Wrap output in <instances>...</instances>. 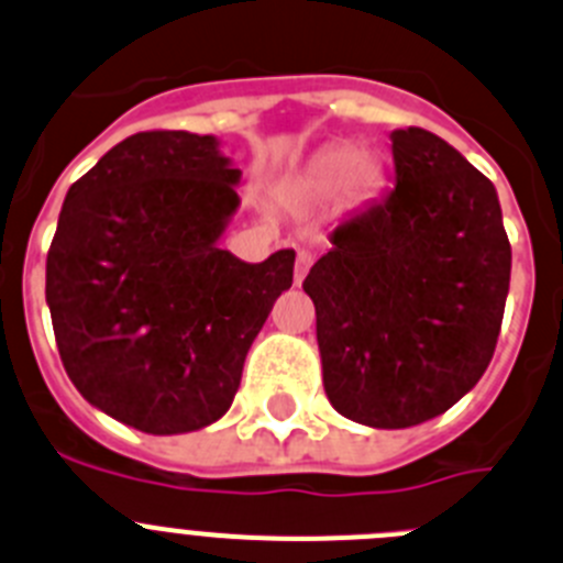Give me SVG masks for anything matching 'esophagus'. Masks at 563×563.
I'll use <instances>...</instances> for the list:
<instances>
[{
  "instance_id": "obj_1",
  "label": "esophagus",
  "mask_w": 563,
  "mask_h": 563,
  "mask_svg": "<svg viewBox=\"0 0 563 563\" xmlns=\"http://www.w3.org/2000/svg\"><path fill=\"white\" fill-rule=\"evenodd\" d=\"M311 264H313V257H311V252H299L297 255V272H294V283H302L306 280V275H308V269H311Z\"/></svg>"
}]
</instances>
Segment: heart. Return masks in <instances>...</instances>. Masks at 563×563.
<instances>
[{"mask_svg": "<svg viewBox=\"0 0 563 563\" xmlns=\"http://www.w3.org/2000/svg\"><path fill=\"white\" fill-rule=\"evenodd\" d=\"M383 183H386V166L380 157L372 152H355L346 144H333L313 157L299 186L308 197L328 199L341 194L346 205H361L375 197Z\"/></svg>", "mask_w": 563, "mask_h": 563, "instance_id": "b5f03b06", "label": "heart"}]
</instances>
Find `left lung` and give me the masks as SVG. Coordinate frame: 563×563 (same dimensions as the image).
I'll return each instance as SVG.
<instances>
[{"label":"left lung","instance_id":"left-lung-1","mask_svg":"<svg viewBox=\"0 0 563 563\" xmlns=\"http://www.w3.org/2000/svg\"><path fill=\"white\" fill-rule=\"evenodd\" d=\"M397 186L308 272L330 406L366 428L439 417L495 355L511 244L492 180L428 130L391 133Z\"/></svg>","mask_w":563,"mask_h":563}]
</instances>
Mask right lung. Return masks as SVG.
Masks as SVG:
<instances>
[{
	"instance_id": "1",
	"label": "right lung",
	"mask_w": 563,
	"mask_h": 563,
	"mask_svg": "<svg viewBox=\"0 0 563 563\" xmlns=\"http://www.w3.org/2000/svg\"><path fill=\"white\" fill-rule=\"evenodd\" d=\"M217 135L135 133L68 188L46 255V306L77 391L141 433L228 413L252 341L294 280V250H222L241 169Z\"/></svg>"
}]
</instances>
